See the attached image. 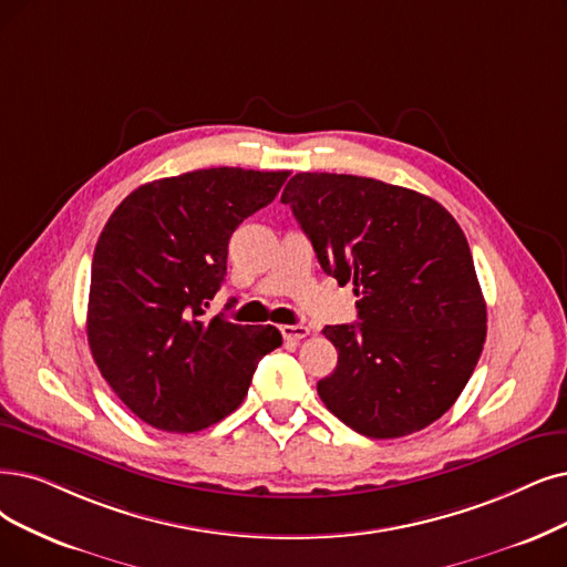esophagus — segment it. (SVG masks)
I'll use <instances>...</instances> for the list:
<instances>
[{"instance_id":"1","label":"esophagus","mask_w":567,"mask_h":567,"mask_svg":"<svg viewBox=\"0 0 567 567\" xmlns=\"http://www.w3.org/2000/svg\"><path fill=\"white\" fill-rule=\"evenodd\" d=\"M309 332L311 330L307 326H302V323H298V326H281V334H284V339H288V342H300V339H305Z\"/></svg>"}]
</instances>
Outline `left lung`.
Returning <instances> with one entry per match:
<instances>
[{"mask_svg":"<svg viewBox=\"0 0 567 567\" xmlns=\"http://www.w3.org/2000/svg\"><path fill=\"white\" fill-rule=\"evenodd\" d=\"M326 275L353 281L358 321L326 326L339 358L328 410L374 440L412 435L451 410L486 339L467 239L440 202L377 178L300 172L281 195Z\"/></svg>","mask_w":567,"mask_h":567,"instance_id":"obj_1","label":"left lung"}]
</instances>
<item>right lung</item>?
I'll return each instance as SVG.
<instances>
[{
    "label": "right lung",
    "mask_w": 567,
    "mask_h": 567,
    "mask_svg": "<svg viewBox=\"0 0 567 567\" xmlns=\"http://www.w3.org/2000/svg\"><path fill=\"white\" fill-rule=\"evenodd\" d=\"M288 172L212 167L132 190L93 256L87 344L132 414L167 433H197L241 404L275 326L207 319L239 223L267 207Z\"/></svg>",
    "instance_id": "1"
}]
</instances>
